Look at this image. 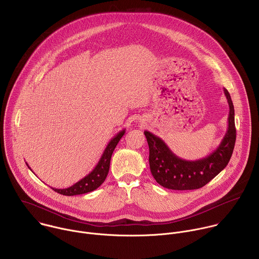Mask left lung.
Wrapping results in <instances>:
<instances>
[{
	"instance_id": "obj_1",
	"label": "left lung",
	"mask_w": 259,
	"mask_h": 259,
	"mask_svg": "<svg viewBox=\"0 0 259 259\" xmlns=\"http://www.w3.org/2000/svg\"><path fill=\"white\" fill-rule=\"evenodd\" d=\"M224 93L230 109L228 128L219 147L204 158L195 161L181 159L161 138L148 131L144 132L150 150L151 173L160 185L174 190L197 189L208 183L228 165L236 142V127L231 96L225 88Z\"/></svg>"
}]
</instances>
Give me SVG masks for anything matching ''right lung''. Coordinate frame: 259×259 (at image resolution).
<instances>
[{"label":"right lung","mask_w":259,"mask_h":259,"mask_svg":"<svg viewBox=\"0 0 259 259\" xmlns=\"http://www.w3.org/2000/svg\"><path fill=\"white\" fill-rule=\"evenodd\" d=\"M124 133H125V130H122L119 133H117L110 140V142L107 144L99 162L97 163L95 168L88 175H86L80 181L76 182L75 184H73L72 186H70L68 188H63V189L54 188V187H52V188L56 192L61 193L63 195H68V196L83 194V193H87V192L97 189L104 182V180L108 174L112 153H113L116 145L120 141V139L123 137ZM27 166H28V164H27ZM28 168L31 170V168L29 166H28Z\"/></svg>","instance_id":"add662e5"}]
</instances>
